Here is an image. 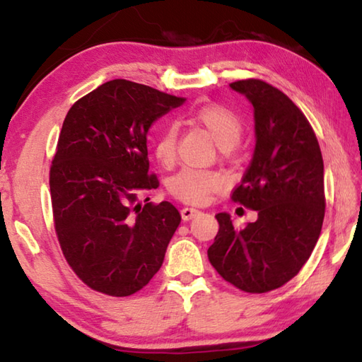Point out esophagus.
I'll return each mask as SVG.
<instances>
[{"mask_svg": "<svg viewBox=\"0 0 362 362\" xmlns=\"http://www.w3.org/2000/svg\"><path fill=\"white\" fill-rule=\"evenodd\" d=\"M180 214H182V219H183V221H189V219H193L197 214H199V210L185 207V209H182Z\"/></svg>", "mask_w": 362, "mask_h": 362, "instance_id": "esophagus-1", "label": "esophagus"}]
</instances>
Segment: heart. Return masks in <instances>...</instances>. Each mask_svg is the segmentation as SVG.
<instances>
[{
	"mask_svg": "<svg viewBox=\"0 0 362 362\" xmlns=\"http://www.w3.org/2000/svg\"><path fill=\"white\" fill-rule=\"evenodd\" d=\"M191 120L196 125L207 130L215 144L228 151L242 138L243 124L235 112L221 105H202L193 111ZM177 139L179 129L175 124H166L163 127L153 146V153L163 166H171L177 157ZM221 175L205 169L185 168L173 175L168 182V188L177 199L187 204H204L209 199V194L221 187Z\"/></svg>",
	"mask_w": 362,
	"mask_h": 362,
	"instance_id": "1",
	"label": "heart"
}]
</instances>
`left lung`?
Masks as SVG:
<instances>
[{
	"label": "left lung",
	"instance_id": "left-lung-1",
	"mask_svg": "<svg viewBox=\"0 0 362 362\" xmlns=\"http://www.w3.org/2000/svg\"><path fill=\"white\" fill-rule=\"evenodd\" d=\"M230 89L254 108L256 147L232 201L257 211L235 229L218 214L209 260L224 281L247 293H265L298 274L314 251L325 218L323 158L309 120L290 98L262 80Z\"/></svg>",
	"mask_w": 362,
	"mask_h": 362
}]
</instances>
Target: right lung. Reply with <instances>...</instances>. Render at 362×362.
Here are the masks:
<instances>
[{"instance_id":"add662e5","label":"right lung","mask_w":362,"mask_h":362,"mask_svg":"<svg viewBox=\"0 0 362 362\" xmlns=\"http://www.w3.org/2000/svg\"><path fill=\"white\" fill-rule=\"evenodd\" d=\"M185 98L129 80L106 81L72 105L49 168L54 229L84 284L111 296L143 288L180 224L171 202L138 196L158 188L148 174L147 132Z\"/></svg>"}]
</instances>
